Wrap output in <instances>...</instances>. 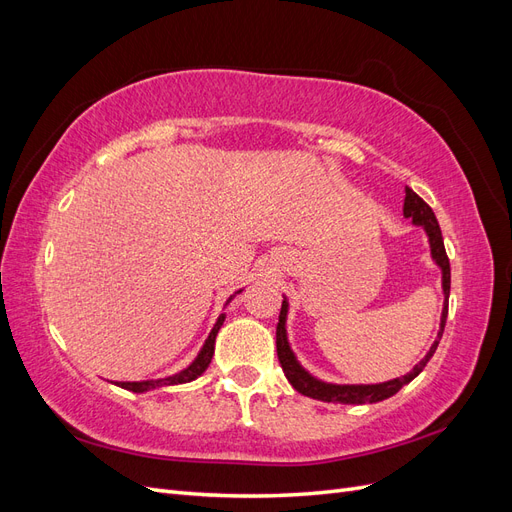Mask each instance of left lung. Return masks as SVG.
Segmentation results:
<instances>
[{
    "mask_svg": "<svg viewBox=\"0 0 512 512\" xmlns=\"http://www.w3.org/2000/svg\"><path fill=\"white\" fill-rule=\"evenodd\" d=\"M404 215L412 220V224L423 226L425 235L429 239L431 258H433V262H436V265L442 271L444 307H442L440 331H438L436 342L431 344L429 352L425 354V359L418 361V365H414V369L410 371V374L401 376V378H393L389 382H380V384H333V382H324V380H318L316 376L309 374V371L297 361V356H294V352H292V348L288 344V333H286L288 299L284 297L282 312H280V322H277V331H275L277 359H280V363H282V369H284L288 382L301 395H307V397L318 399V401H331V404H350V406L376 404V401L393 397L401 389V386H406L408 382H412L425 369V365L429 363L433 352H436L440 339H442V333H444L446 316H448V294H451V265H448V256H446L444 241H442V230H440V224L436 220V215H433L431 207L425 203V200L418 196L416 192H412L410 188H406Z\"/></svg>",
    "mask_w": 512,
    "mask_h": 512,
    "instance_id": "8db88e82",
    "label": "left lung"
}]
</instances>
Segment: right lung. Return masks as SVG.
I'll return each instance as SVG.
<instances>
[{
    "instance_id": "right-lung-1",
    "label": "right lung",
    "mask_w": 512,
    "mask_h": 512,
    "mask_svg": "<svg viewBox=\"0 0 512 512\" xmlns=\"http://www.w3.org/2000/svg\"><path fill=\"white\" fill-rule=\"evenodd\" d=\"M241 290H237L235 294H239ZM235 294H232V297L226 301V305L235 299ZM224 320H226V314H220V318H218V322L213 324V329H211V333H209V337L205 339V344H203V348H200V352H198V356L196 359L185 367V369H181L179 374H175V376H166V378H158V380H141V382H113V384H117V386H121V389H126V391H132V393H145V391H153V389H160V386H173V384H185V382H192V380H196L200 374H203V371L209 367V363H211V359H213V350H215V337H218V331L222 329V324H224Z\"/></svg>"
}]
</instances>
